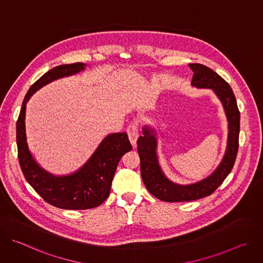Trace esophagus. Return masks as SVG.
<instances>
[{
  "mask_svg": "<svg viewBox=\"0 0 263 263\" xmlns=\"http://www.w3.org/2000/svg\"><path fill=\"white\" fill-rule=\"evenodd\" d=\"M127 133H128V137H129V140H130L131 144L135 147L136 146V142H137V138H138V127H137V124H131L127 128Z\"/></svg>",
  "mask_w": 263,
  "mask_h": 263,
  "instance_id": "34e87169",
  "label": "esophagus"
}]
</instances>
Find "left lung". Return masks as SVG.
Returning <instances> with one entry per match:
<instances>
[{"mask_svg": "<svg viewBox=\"0 0 263 263\" xmlns=\"http://www.w3.org/2000/svg\"><path fill=\"white\" fill-rule=\"evenodd\" d=\"M189 65L194 71L193 87L211 89L222 105L228 122L227 146L219 164L208 177L192 184H178L165 176L159 164L155 128L143 126L142 136L137 140L141 178L146 190L163 202H189L210 196L232 171L238 151L240 114L230 85L219 74L203 64L190 63Z\"/></svg>", "mask_w": 263, "mask_h": 263, "instance_id": "obj_1", "label": "left lung"}]
</instances>
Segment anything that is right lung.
<instances>
[{"label":"right lung","mask_w":263,"mask_h":263,"mask_svg":"<svg viewBox=\"0 0 263 263\" xmlns=\"http://www.w3.org/2000/svg\"><path fill=\"white\" fill-rule=\"evenodd\" d=\"M85 63L62 64L47 71L28 90L16 122V144L22 172L47 203L69 210L100 206L108 197L121 158L132 149L126 132L107 135L89 159L73 173L56 176L43 168L29 149L26 135V107L30 98L47 84L83 71Z\"/></svg>","instance_id":"obj_1"}]
</instances>
